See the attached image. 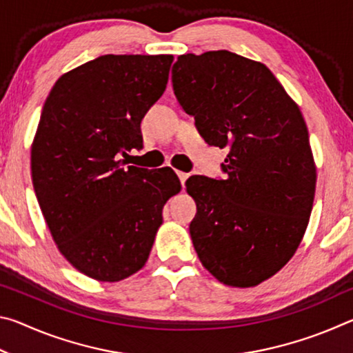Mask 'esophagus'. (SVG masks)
<instances>
[{
    "mask_svg": "<svg viewBox=\"0 0 353 353\" xmlns=\"http://www.w3.org/2000/svg\"><path fill=\"white\" fill-rule=\"evenodd\" d=\"M177 176H179V179H181V183H182V185H183L185 182H187V179H188V174H187V172L177 171Z\"/></svg>",
    "mask_w": 353,
    "mask_h": 353,
    "instance_id": "obj_1",
    "label": "esophagus"
}]
</instances>
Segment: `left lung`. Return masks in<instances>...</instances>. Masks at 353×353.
Returning <instances> with one entry per match:
<instances>
[{
	"label": "left lung",
	"instance_id": "obj_1",
	"mask_svg": "<svg viewBox=\"0 0 353 353\" xmlns=\"http://www.w3.org/2000/svg\"><path fill=\"white\" fill-rule=\"evenodd\" d=\"M172 87L208 145L229 148L225 181L193 176L190 224L202 266L252 288L288 263L305 235L316 165L299 105L265 63L219 50L182 54Z\"/></svg>",
	"mask_w": 353,
	"mask_h": 353
}]
</instances>
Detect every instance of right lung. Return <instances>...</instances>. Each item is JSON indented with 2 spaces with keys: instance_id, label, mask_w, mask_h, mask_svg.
<instances>
[{
  "instance_id": "1",
  "label": "right lung",
  "mask_w": 353,
  "mask_h": 353,
  "mask_svg": "<svg viewBox=\"0 0 353 353\" xmlns=\"http://www.w3.org/2000/svg\"><path fill=\"white\" fill-rule=\"evenodd\" d=\"M171 54H105L59 77L31 145L40 210L71 266L99 282L139 272L181 182L171 168H124L140 123L168 83Z\"/></svg>"
}]
</instances>
